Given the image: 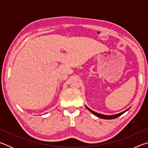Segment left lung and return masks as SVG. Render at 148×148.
Returning a JSON list of instances; mask_svg holds the SVG:
<instances>
[{"mask_svg": "<svg viewBox=\"0 0 148 148\" xmlns=\"http://www.w3.org/2000/svg\"><path fill=\"white\" fill-rule=\"evenodd\" d=\"M86 108H87V109H88L89 111L91 112L92 114L95 115V116H96L97 117H99V118H102V119H116V118H117V117H118L119 116H121V115H122L123 114L125 113V112L127 111V110H129V109H127V110H125V111L121 112V113H119V114H117L112 115V116H106V115H103V114H101L97 113V112L92 111V110H91V109H89L88 107L86 106Z\"/></svg>", "mask_w": 148, "mask_h": 148, "instance_id": "left-lung-1", "label": "left lung"}]
</instances>
